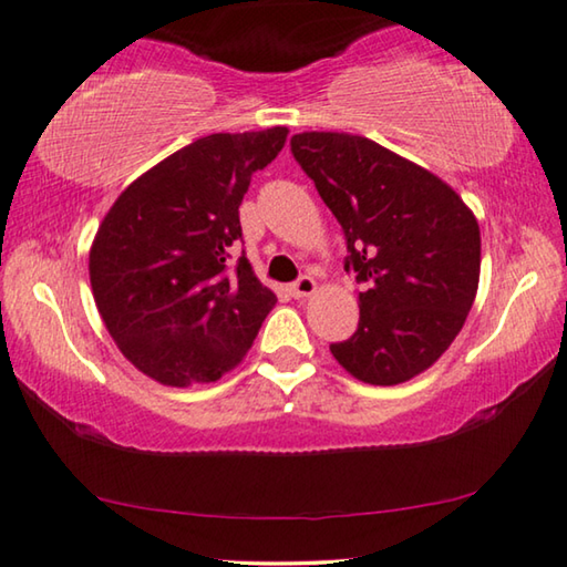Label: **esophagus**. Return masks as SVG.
Segmentation results:
<instances>
[{
  "mask_svg": "<svg viewBox=\"0 0 567 567\" xmlns=\"http://www.w3.org/2000/svg\"><path fill=\"white\" fill-rule=\"evenodd\" d=\"M313 291H317V281H313L311 276L296 278V281L289 286V293L293 296V299H303V296H311Z\"/></svg>",
  "mask_w": 567,
  "mask_h": 567,
  "instance_id": "esophagus-1",
  "label": "esophagus"
}]
</instances>
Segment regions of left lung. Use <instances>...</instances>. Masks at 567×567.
<instances>
[{
    "instance_id": "left-lung-1",
    "label": "left lung",
    "mask_w": 567,
    "mask_h": 567,
    "mask_svg": "<svg viewBox=\"0 0 567 567\" xmlns=\"http://www.w3.org/2000/svg\"><path fill=\"white\" fill-rule=\"evenodd\" d=\"M291 154L342 225L344 271L360 284V324L329 344L370 385H398L449 350L472 311L482 268L478 223L429 169L364 136L303 132Z\"/></svg>"
}]
</instances>
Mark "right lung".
Returning a JSON list of instances; mask_svg holds the SVG:
<instances>
[{
    "instance_id": "add662e5",
    "label": "right lung",
    "mask_w": 567,
    "mask_h": 567,
    "mask_svg": "<svg viewBox=\"0 0 567 567\" xmlns=\"http://www.w3.org/2000/svg\"><path fill=\"white\" fill-rule=\"evenodd\" d=\"M286 126L210 134L132 182L95 233V307L136 370L172 388L215 382L254 344L276 293L248 258L238 207L254 172L284 150Z\"/></svg>"
}]
</instances>
